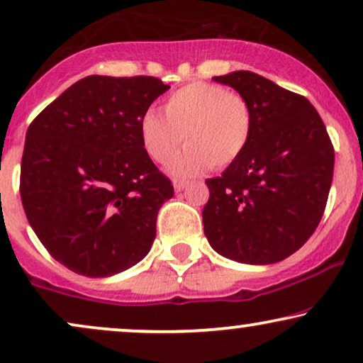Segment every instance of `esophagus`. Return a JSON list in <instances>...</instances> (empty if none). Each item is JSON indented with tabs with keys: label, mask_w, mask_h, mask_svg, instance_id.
Returning a JSON list of instances; mask_svg holds the SVG:
<instances>
[{
	"label": "esophagus",
	"mask_w": 363,
	"mask_h": 363,
	"mask_svg": "<svg viewBox=\"0 0 363 363\" xmlns=\"http://www.w3.org/2000/svg\"><path fill=\"white\" fill-rule=\"evenodd\" d=\"M187 184H189V181H186V179H174V189L176 191H182Z\"/></svg>",
	"instance_id": "esophagus-1"
}]
</instances>
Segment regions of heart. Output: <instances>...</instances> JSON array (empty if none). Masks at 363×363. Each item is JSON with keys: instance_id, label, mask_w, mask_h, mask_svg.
Returning <instances> with one entry per match:
<instances>
[{"instance_id": "b5f03b06", "label": "heart", "mask_w": 363, "mask_h": 363, "mask_svg": "<svg viewBox=\"0 0 363 363\" xmlns=\"http://www.w3.org/2000/svg\"><path fill=\"white\" fill-rule=\"evenodd\" d=\"M255 128V113L247 100L226 86L191 82L169 95L164 116L147 110L140 118V140L154 162H171L174 176L189 177L209 166L226 167L241 157Z\"/></svg>"}]
</instances>
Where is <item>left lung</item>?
Wrapping results in <instances>:
<instances>
[{"label":"left lung","instance_id":"1","mask_svg":"<svg viewBox=\"0 0 363 363\" xmlns=\"http://www.w3.org/2000/svg\"><path fill=\"white\" fill-rule=\"evenodd\" d=\"M213 80L250 102L255 128L241 157L206 181L204 235L229 259L277 263L300 250L322 219L333 177L332 140L303 95L246 70Z\"/></svg>","mask_w":363,"mask_h":363}]
</instances>
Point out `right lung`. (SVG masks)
I'll list each match as a JSON object with an SVG mask.
<instances>
[{"mask_svg": "<svg viewBox=\"0 0 363 363\" xmlns=\"http://www.w3.org/2000/svg\"><path fill=\"white\" fill-rule=\"evenodd\" d=\"M169 85L90 75L26 130L20 194L30 226L58 263L90 278L125 272L150 251L174 196L140 140V118Z\"/></svg>", "mask_w": 363, "mask_h": 363, "instance_id": "1", "label": "right lung"}]
</instances>
